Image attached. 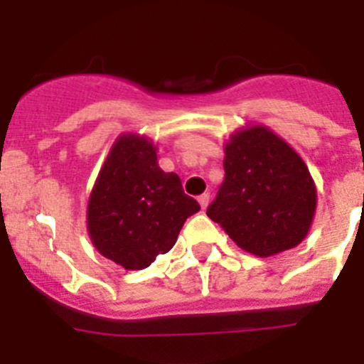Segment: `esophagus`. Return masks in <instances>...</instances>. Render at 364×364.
<instances>
[{"instance_id": "obj_1", "label": "esophagus", "mask_w": 364, "mask_h": 364, "mask_svg": "<svg viewBox=\"0 0 364 364\" xmlns=\"http://www.w3.org/2000/svg\"><path fill=\"white\" fill-rule=\"evenodd\" d=\"M197 200H199L200 208H203V210H204V208L208 206V203H210V193H208V192H204L203 196H199V197H197Z\"/></svg>"}]
</instances>
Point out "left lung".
<instances>
[{"label": "left lung", "mask_w": 364, "mask_h": 364, "mask_svg": "<svg viewBox=\"0 0 364 364\" xmlns=\"http://www.w3.org/2000/svg\"><path fill=\"white\" fill-rule=\"evenodd\" d=\"M225 178L206 215L257 257L297 247L316 211V185L301 154L263 124H245L224 144Z\"/></svg>", "instance_id": "obj_1"}]
</instances>
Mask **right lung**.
<instances>
[{"instance_id":"obj_1","label":"right lung","mask_w":364,"mask_h":364,"mask_svg":"<svg viewBox=\"0 0 364 364\" xmlns=\"http://www.w3.org/2000/svg\"><path fill=\"white\" fill-rule=\"evenodd\" d=\"M156 153L140 133L119 135L88 196L90 242L126 270H142L168 252L186 218L200 210L179 176L161 171Z\"/></svg>"}]
</instances>
